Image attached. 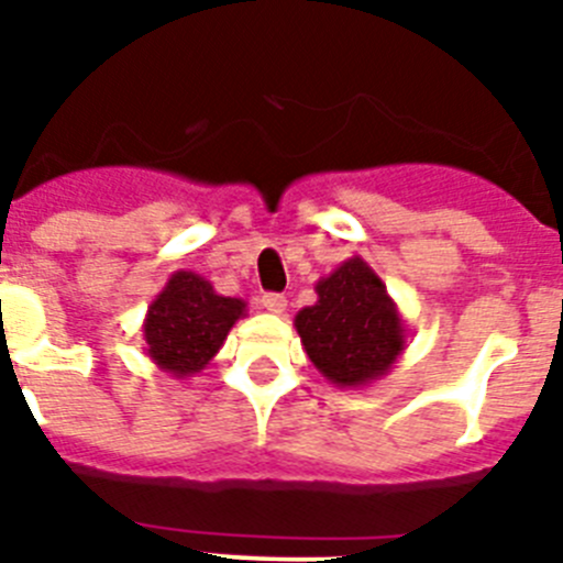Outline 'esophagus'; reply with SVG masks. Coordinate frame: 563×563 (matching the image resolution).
Listing matches in <instances>:
<instances>
[{
	"label": "esophagus",
	"mask_w": 563,
	"mask_h": 563,
	"mask_svg": "<svg viewBox=\"0 0 563 563\" xmlns=\"http://www.w3.org/2000/svg\"><path fill=\"white\" fill-rule=\"evenodd\" d=\"M262 307H265L267 312H276V316H282V312L287 310V298L282 296V292H265V296H262Z\"/></svg>",
	"instance_id": "34e87169"
}]
</instances>
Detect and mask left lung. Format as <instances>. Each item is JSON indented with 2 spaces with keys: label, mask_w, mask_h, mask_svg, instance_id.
I'll use <instances>...</instances> for the list:
<instances>
[{
  "label": "left lung",
  "mask_w": 563,
  "mask_h": 563,
  "mask_svg": "<svg viewBox=\"0 0 563 563\" xmlns=\"http://www.w3.org/2000/svg\"><path fill=\"white\" fill-rule=\"evenodd\" d=\"M318 301L298 310L296 330L307 357L338 389H363L406 350V324L389 290L361 256L318 278Z\"/></svg>",
  "instance_id": "obj_1"
}]
</instances>
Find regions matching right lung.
Segmentation results:
<instances>
[{"mask_svg": "<svg viewBox=\"0 0 563 563\" xmlns=\"http://www.w3.org/2000/svg\"><path fill=\"white\" fill-rule=\"evenodd\" d=\"M242 316H247L242 298L220 296L200 273L177 271L148 305L143 350L157 369L172 377H191L222 350Z\"/></svg>", "mask_w": 563, "mask_h": 563, "instance_id": "obj_1", "label": "right lung"}]
</instances>
